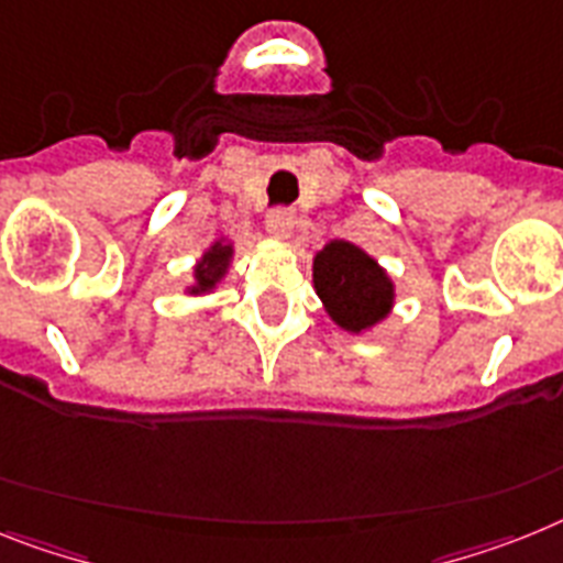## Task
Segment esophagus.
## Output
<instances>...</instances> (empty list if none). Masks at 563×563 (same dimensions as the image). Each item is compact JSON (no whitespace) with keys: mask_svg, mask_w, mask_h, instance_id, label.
I'll use <instances>...</instances> for the list:
<instances>
[{"mask_svg":"<svg viewBox=\"0 0 563 563\" xmlns=\"http://www.w3.org/2000/svg\"><path fill=\"white\" fill-rule=\"evenodd\" d=\"M292 218H296L292 216V209L287 207L271 209V212H267V230H271L276 239H287V235L292 232Z\"/></svg>","mask_w":563,"mask_h":563,"instance_id":"1","label":"esophagus"}]
</instances>
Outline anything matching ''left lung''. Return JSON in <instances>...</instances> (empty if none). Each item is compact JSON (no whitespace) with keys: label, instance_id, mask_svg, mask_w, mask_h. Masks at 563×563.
<instances>
[{"label":"left lung","instance_id":"left-lung-1","mask_svg":"<svg viewBox=\"0 0 563 563\" xmlns=\"http://www.w3.org/2000/svg\"><path fill=\"white\" fill-rule=\"evenodd\" d=\"M313 285L333 322L365 331L391 310V282L383 267L347 241H331L313 258Z\"/></svg>","mask_w":563,"mask_h":563}]
</instances>
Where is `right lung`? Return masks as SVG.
Returning <instances> with one entry per match:
<instances>
[{
    "mask_svg": "<svg viewBox=\"0 0 563 563\" xmlns=\"http://www.w3.org/2000/svg\"><path fill=\"white\" fill-rule=\"evenodd\" d=\"M227 262H230V247H224V244H216V247L209 250V253L203 255V262L195 267V278H198V285L192 287V292L209 290V287L216 285L218 278L224 276Z\"/></svg>",
    "mask_w": 563,
    "mask_h": 563,
    "instance_id": "obj_1",
    "label": "right lung"
}]
</instances>
